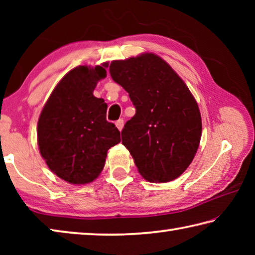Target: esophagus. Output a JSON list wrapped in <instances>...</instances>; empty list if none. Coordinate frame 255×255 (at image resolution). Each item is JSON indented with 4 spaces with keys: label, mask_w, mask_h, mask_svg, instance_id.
<instances>
[{
    "label": "esophagus",
    "mask_w": 255,
    "mask_h": 255,
    "mask_svg": "<svg viewBox=\"0 0 255 255\" xmlns=\"http://www.w3.org/2000/svg\"><path fill=\"white\" fill-rule=\"evenodd\" d=\"M124 119H118L117 122H116V126H117V128L119 129V130H122L123 127H124Z\"/></svg>",
    "instance_id": "34e87169"
}]
</instances>
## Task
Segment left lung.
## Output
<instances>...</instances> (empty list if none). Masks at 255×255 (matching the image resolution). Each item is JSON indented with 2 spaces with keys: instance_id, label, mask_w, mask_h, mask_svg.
<instances>
[{
  "instance_id": "left-lung-1",
  "label": "left lung",
  "mask_w": 255,
  "mask_h": 255,
  "mask_svg": "<svg viewBox=\"0 0 255 255\" xmlns=\"http://www.w3.org/2000/svg\"><path fill=\"white\" fill-rule=\"evenodd\" d=\"M109 72L136 108L122 139L138 172L149 182L176 179L191 164L201 137L200 111L188 86L154 54L114 60Z\"/></svg>"
}]
</instances>
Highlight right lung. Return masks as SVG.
<instances>
[{
  "mask_svg": "<svg viewBox=\"0 0 255 255\" xmlns=\"http://www.w3.org/2000/svg\"><path fill=\"white\" fill-rule=\"evenodd\" d=\"M103 66H79L54 89L38 120V145L54 173L72 184L97 179L108 149L120 143V131L107 122L108 105L93 96L98 81L107 76Z\"/></svg>",
  "mask_w": 255,
  "mask_h": 255,
  "instance_id": "right-lung-1",
  "label": "right lung"
}]
</instances>
